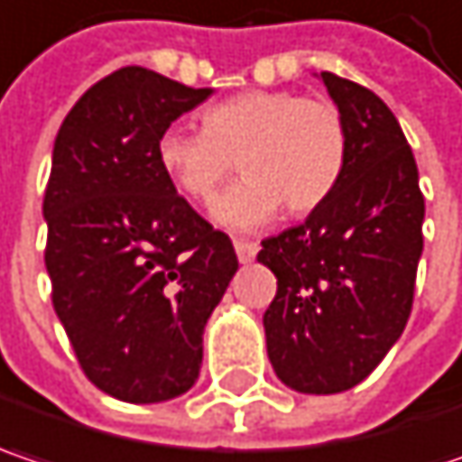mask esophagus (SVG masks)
Instances as JSON below:
<instances>
[{"mask_svg": "<svg viewBox=\"0 0 462 462\" xmlns=\"http://www.w3.org/2000/svg\"><path fill=\"white\" fill-rule=\"evenodd\" d=\"M235 254L240 258V263H251L256 258L258 245L251 240H235Z\"/></svg>", "mask_w": 462, "mask_h": 462, "instance_id": "34e87169", "label": "esophagus"}]
</instances>
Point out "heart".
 Wrapping results in <instances>:
<instances>
[{
    "label": "heart",
    "mask_w": 462,
    "mask_h": 462,
    "mask_svg": "<svg viewBox=\"0 0 462 462\" xmlns=\"http://www.w3.org/2000/svg\"><path fill=\"white\" fill-rule=\"evenodd\" d=\"M156 159L177 190L208 204L232 159L243 177L211 208L219 227L254 232L269 225L282 204L309 214L337 188L347 159V130L335 104L295 91H243L201 117V130L167 127Z\"/></svg>",
    "instance_id": "1"
}]
</instances>
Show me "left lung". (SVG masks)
I'll return each mask as SVG.
<instances>
[{
    "mask_svg": "<svg viewBox=\"0 0 462 462\" xmlns=\"http://www.w3.org/2000/svg\"><path fill=\"white\" fill-rule=\"evenodd\" d=\"M319 78L347 130L345 170L303 225L261 243L258 261L277 277L263 313L274 374L295 393L335 394L361 384L408 324L423 196L390 106L335 72Z\"/></svg>",
    "mask_w": 462,
    "mask_h": 462,
    "instance_id": "1",
    "label": "left lung"
}]
</instances>
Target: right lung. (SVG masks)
<instances>
[{
	"label": "right lung",
	"mask_w": 462,
	"mask_h": 462,
	"mask_svg": "<svg viewBox=\"0 0 462 462\" xmlns=\"http://www.w3.org/2000/svg\"><path fill=\"white\" fill-rule=\"evenodd\" d=\"M211 96L123 68L78 98L57 133L43 196L51 303L80 368L125 402L188 393L204 327L237 272L225 232L177 196L156 143Z\"/></svg>",
	"instance_id": "add662e5"
}]
</instances>
